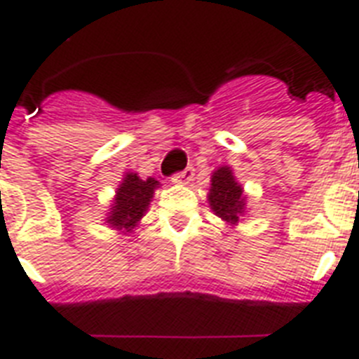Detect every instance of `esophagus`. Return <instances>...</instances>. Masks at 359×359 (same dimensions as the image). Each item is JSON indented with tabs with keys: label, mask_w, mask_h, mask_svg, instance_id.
<instances>
[{
	"label": "esophagus",
	"mask_w": 359,
	"mask_h": 359,
	"mask_svg": "<svg viewBox=\"0 0 359 359\" xmlns=\"http://www.w3.org/2000/svg\"><path fill=\"white\" fill-rule=\"evenodd\" d=\"M195 176V168L193 166H187V168L183 170V172H177L172 176V182L174 183H180V185H185V183H189Z\"/></svg>",
	"instance_id": "obj_1"
}]
</instances>
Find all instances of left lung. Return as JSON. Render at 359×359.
<instances>
[{
    "label": "left lung",
    "instance_id": "obj_1",
    "mask_svg": "<svg viewBox=\"0 0 359 359\" xmlns=\"http://www.w3.org/2000/svg\"><path fill=\"white\" fill-rule=\"evenodd\" d=\"M210 208L227 225H236L246 212V196L231 166H219L212 174L208 193Z\"/></svg>",
    "mask_w": 359,
    "mask_h": 359
}]
</instances>
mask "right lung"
I'll list each match as a JSON object with an SVG mask.
<instances>
[{"instance_id":"1","label":"right lung","mask_w":359,"mask_h":359,"mask_svg":"<svg viewBox=\"0 0 359 359\" xmlns=\"http://www.w3.org/2000/svg\"><path fill=\"white\" fill-rule=\"evenodd\" d=\"M157 187L158 182L155 177L142 180L138 174L128 172L118 185L106 223H109V227L117 231L132 233V229L138 225L140 219L149 208V202Z\"/></svg>"}]
</instances>
